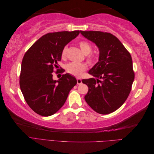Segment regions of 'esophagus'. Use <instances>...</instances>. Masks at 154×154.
I'll return each mask as SVG.
<instances>
[{
    "label": "esophagus",
    "mask_w": 154,
    "mask_h": 154,
    "mask_svg": "<svg viewBox=\"0 0 154 154\" xmlns=\"http://www.w3.org/2000/svg\"><path fill=\"white\" fill-rule=\"evenodd\" d=\"M82 83V79H80V78H77V84H78V85H80V84H81Z\"/></svg>",
    "instance_id": "34e87169"
}]
</instances>
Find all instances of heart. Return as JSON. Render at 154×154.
<instances>
[{"label": "heart", "instance_id": "b5f03b06", "mask_svg": "<svg viewBox=\"0 0 154 154\" xmlns=\"http://www.w3.org/2000/svg\"><path fill=\"white\" fill-rule=\"evenodd\" d=\"M79 45H80V48L82 51L85 54H89L92 50V45L87 41H80V42H79ZM67 48V46H66V47L63 48L62 50V55L63 57H64L66 54ZM94 57H93L92 55L88 56L87 57V61L89 63H92L94 61ZM86 69V65L82 63L72 62L68 63L66 66V69L67 72L70 74H72L74 76H80L83 71H85Z\"/></svg>", "mask_w": 154, "mask_h": 154}]
</instances>
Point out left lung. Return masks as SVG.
<instances>
[{"label": "left lung", "mask_w": 154, "mask_h": 154, "mask_svg": "<svg viewBox=\"0 0 154 154\" xmlns=\"http://www.w3.org/2000/svg\"><path fill=\"white\" fill-rule=\"evenodd\" d=\"M80 33L96 44L99 58L83 79L88 87L85 100L96 112L108 114L118 109L127 99L134 80L131 55L119 39L109 32L90 31Z\"/></svg>", "instance_id": "1"}]
</instances>
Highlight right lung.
Masks as SVG:
<instances>
[{
	"label": "right lung",
	"mask_w": 154,
	"mask_h": 154,
	"mask_svg": "<svg viewBox=\"0 0 154 154\" xmlns=\"http://www.w3.org/2000/svg\"><path fill=\"white\" fill-rule=\"evenodd\" d=\"M79 34L80 31L46 34L31 46L23 58L20 89L27 103L40 116H50L58 112L70 91L76 85V79L71 74L66 73L54 80L53 72L61 60L63 48Z\"/></svg>",
	"instance_id": "right-lung-1"
}]
</instances>
